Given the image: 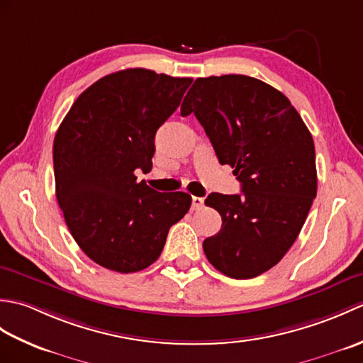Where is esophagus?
Segmentation results:
<instances>
[{"mask_svg": "<svg viewBox=\"0 0 363 363\" xmlns=\"http://www.w3.org/2000/svg\"><path fill=\"white\" fill-rule=\"evenodd\" d=\"M204 204V198L201 196H191V209L196 211V209H201Z\"/></svg>", "mask_w": 363, "mask_h": 363, "instance_id": "34e87169", "label": "esophagus"}]
</instances>
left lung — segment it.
<instances>
[{
    "label": "left lung",
    "instance_id": "obj_1",
    "mask_svg": "<svg viewBox=\"0 0 363 363\" xmlns=\"http://www.w3.org/2000/svg\"><path fill=\"white\" fill-rule=\"evenodd\" d=\"M190 113L242 184L240 195L206 198L223 221L203 242L206 257L233 279H251L285 256L317 196L313 138L287 96L245 74L198 78L181 106Z\"/></svg>",
    "mask_w": 363,
    "mask_h": 363
}]
</instances>
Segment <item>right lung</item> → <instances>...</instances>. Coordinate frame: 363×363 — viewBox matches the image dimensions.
<instances>
[{"label": "right lung", "mask_w": 363, "mask_h": 363, "mask_svg": "<svg viewBox=\"0 0 363 363\" xmlns=\"http://www.w3.org/2000/svg\"><path fill=\"white\" fill-rule=\"evenodd\" d=\"M190 84L128 68L91 84L60 123L52 145L57 203L76 243L98 265L118 273L148 268L189 212V194H160L134 172L151 169L154 137Z\"/></svg>", "instance_id": "obj_1"}]
</instances>
